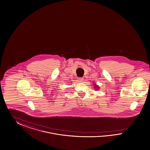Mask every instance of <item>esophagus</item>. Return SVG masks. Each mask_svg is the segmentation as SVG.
Wrapping results in <instances>:
<instances>
[{
	"label": "esophagus",
	"instance_id": "obj_1",
	"mask_svg": "<svg viewBox=\"0 0 150 150\" xmlns=\"http://www.w3.org/2000/svg\"><path fill=\"white\" fill-rule=\"evenodd\" d=\"M83 80V78H82V77H79V78H78V81L80 82H82Z\"/></svg>",
	"mask_w": 150,
	"mask_h": 150
}]
</instances>
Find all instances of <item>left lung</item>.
I'll use <instances>...</instances> for the list:
<instances>
[{"mask_svg":"<svg viewBox=\"0 0 150 150\" xmlns=\"http://www.w3.org/2000/svg\"><path fill=\"white\" fill-rule=\"evenodd\" d=\"M93 85H94V87H93L95 88V90H98L99 88H100L99 86H98L97 85H96V83H94Z\"/></svg>","mask_w":150,"mask_h":150,"instance_id":"left-lung-1","label":"left lung"}]
</instances>
